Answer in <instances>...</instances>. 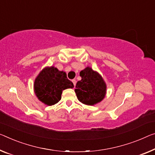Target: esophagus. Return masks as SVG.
Listing matches in <instances>:
<instances>
[{"instance_id":"1","label":"esophagus","mask_w":155,"mask_h":155,"mask_svg":"<svg viewBox=\"0 0 155 155\" xmlns=\"http://www.w3.org/2000/svg\"><path fill=\"white\" fill-rule=\"evenodd\" d=\"M72 82H73V84H74V86H75V84H76V80L75 79L72 80Z\"/></svg>"}]
</instances>
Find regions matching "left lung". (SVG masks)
<instances>
[{
    "label": "left lung",
    "instance_id": "obj_1",
    "mask_svg": "<svg viewBox=\"0 0 155 155\" xmlns=\"http://www.w3.org/2000/svg\"><path fill=\"white\" fill-rule=\"evenodd\" d=\"M82 80L76 84L75 92L83 104L94 105L101 102L106 95L107 86L102 76L88 66L80 73Z\"/></svg>",
    "mask_w": 155,
    "mask_h": 155
}]
</instances>
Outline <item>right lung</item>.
Returning <instances> with one entry per match:
<instances>
[{
    "mask_svg": "<svg viewBox=\"0 0 155 155\" xmlns=\"http://www.w3.org/2000/svg\"><path fill=\"white\" fill-rule=\"evenodd\" d=\"M73 82L66 77V73L54 66L46 67L35 80L34 89L40 101L48 106L60 101L63 90L73 88Z\"/></svg>",
    "mask_w": 155,
    "mask_h": 155,
    "instance_id": "right-lung-1",
    "label": "right lung"
}]
</instances>
